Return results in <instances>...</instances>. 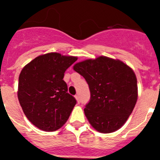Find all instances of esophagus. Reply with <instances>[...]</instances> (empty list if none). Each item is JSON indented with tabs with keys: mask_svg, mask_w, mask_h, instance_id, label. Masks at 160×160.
I'll use <instances>...</instances> for the list:
<instances>
[{
	"mask_svg": "<svg viewBox=\"0 0 160 160\" xmlns=\"http://www.w3.org/2000/svg\"><path fill=\"white\" fill-rule=\"evenodd\" d=\"M75 98H76V100H77L78 103L80 102V98H79V96L78 95H75Z\"/></svg>",
	"mask_w": 160,
	"mask_h": 160,
	"instance_id": "obj_1",
	"label": "esophagus"
}]
</instances>
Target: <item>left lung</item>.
Returning a JSON list of instances; mask_svg holds the SVG:
<instances>
[{
  "instance_id": "8db88e82",
  "label": "left lung",
  "mask_w": 160,
  "mask_h": 160,
  "mask_svg": "<svg viewBox=\"0 0 160 160\" xmlns=\"http://www.w3.org/2000/svg\"><path fill=\"white\" fill-rule=\"evenodd\" d=\"M73 70L89 85L90 100L84 113L90 125L101 133L122 128L138 98L137 78L132 69L122 61L100 56L76 63Z\"/></svg>"
}]
</instances>
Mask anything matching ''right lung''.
Here are the masks:
<instances>
[{"instance_id":"1","label":"right lung","mask_w":160,"mask_h":160,"mask_svg":"<svg viewBox=\"0 0 160 160\" xmlns=\"http://www.w3.org/2000/svg\"><path fill=\"white\" fill-rule=\"evenodd\" d=\"M77 59L49 53L38 56L22 69L18 100L26 118L39 129L57 131L70 117L77 101L67 93L63 78L65 71Z\"/></svg>"}]
</instances>
